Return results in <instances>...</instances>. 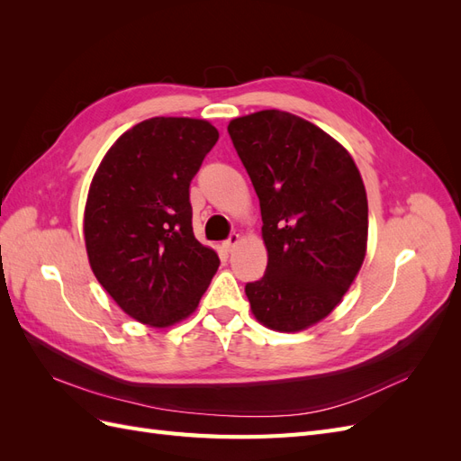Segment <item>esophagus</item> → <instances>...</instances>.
<instances>
[{
  "label": "esophagus",
  "mask_w": 461,
  "mask_h": 461,
  "mask_svg": "<svg viewBox=\"0 0 461 461\" xmlns=\"http://www.w3.org/2000/svg\"><path fill=\"white\" fill-rule=\"evenodd\" d=\"M239 242H240V234L230 232V234H229V239H227L225 242H222V246H225L227 252H232V249L236 248V244H239Z\"/></svg>",
  "instance_id": "34e87169"
}]
</instances>
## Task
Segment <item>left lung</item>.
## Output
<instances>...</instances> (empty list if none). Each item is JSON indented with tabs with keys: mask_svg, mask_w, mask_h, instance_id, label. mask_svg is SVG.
Returning <instances> with one entry per match:
<instances>
[{
	"mask_svg": "<svg viewBox=\"0 0 461 461\" xmlns=\"http://www.w3.org/2000/svg\"><path fill=\"white\" fill-rule=\"evenodd\" d=\"M229 134L259 198L269 254L246 296L265 327L302 330L337 308L364 263V180L337 140L286 111L234 119Z\"/></svg>",
	"mask_w": 461,
	"mask_h": 461,
	"instance_id": "left-lung-1",
	"label": "left lung"
}]
</instances>
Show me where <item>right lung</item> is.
<instances>
[{
	"label": "right lung",
	"mask_w": 461,
	"mask_h": 461,
	"mask_svg": "<svg viewBox=\"0 0 461 461\" xmlns=\"http://www.w3.org/2000/svg\"><path fill=\"white\" fill-rule=\"evenodd\" d=\"M219 132L207 121L153 117L105 153L88 192L92 271L124 313L151 327L188 317L219 267L192 230L190 183Z\"/></svg>",
	"instance_id": "right-lung-1"
}]
</instances>
